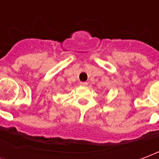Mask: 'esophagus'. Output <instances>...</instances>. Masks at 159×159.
<instances>
[{
    "mask_svg": "<svg viewBox=\"0 0 159 159\" xmlns=\"http://www.w3.org/2000/svg\"><path fill=\"white\" fill-rule=\"evenodd\" d=\"M87 84H88L87 82H80L81 86H86Z\"/></svg>",
    "mask_w": 159,
    "mask_h": 159,
    "instance_id": "1",
    "label": "esophagus"
}]
</instances>
